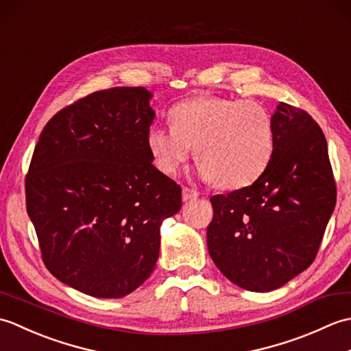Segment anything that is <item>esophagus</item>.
<instances>
[{"mask_svg":"<svg viewBox=\"0 0 351 351\" xmlns=\"http://www.w3.org/2000/svg\"><path fill=\"white\" fill-rule=\"evenodd\" d=\"M197 197H199V193L196 190H191V189H187V187L182 189V200H184V202H189V200L197 199Z\"/></svg>","mask_w":351,"mask_h":351,"instance_id":"1","label":"esophagus"}]
</instances>
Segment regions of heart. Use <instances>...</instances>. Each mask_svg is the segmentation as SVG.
I'll return each mask as SVG.
<instances>
[{
	"label": "heart",
	"instance_id": "heart-1",
	"mask_svg": "<svg viewBox=\"0 0 351 351\" xmlns=\"http://www.w3.org/2000/svg\"><path fill=\"white\" fill-rule=\"evenodd\" d=\"M170 122V128L151 126L146 136L164 175H175L195 146L199 176L235 190L255 182L273 158L274 119L259 102L199 96L171 108Z\"/></svg>",
	"mask_w": 351,
	"mask_h": 351
}]
</instances>
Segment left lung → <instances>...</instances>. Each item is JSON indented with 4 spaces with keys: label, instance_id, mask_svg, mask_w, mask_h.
I'll use <instances>...</instances> for the list:
<instances>
[{
    "label": "left lung",
    "instance_id": "1",
    "mask_svg": "<svg viewBox=\"0 0 351 351\" xmlns=\"http://www.w3.org/2000/svg\"><path fill=\"white\" fill-rule=\"evenodd\" d=\"M276 145L249 187L213 196L208 252L235 285L278 289L314 263L337 204L327 141L306 111L279 102Z\"/></svg>",
    "mask_w": 351,
    "mask_h": 351
}]
</instances>
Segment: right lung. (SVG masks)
I'll return each instance as SVG.
<instances>
[{
    "instance_id": "add662e5",
    "label": "right lung",
    "mask_w": 351,
    "mask_h": 351,
    "mask_svg": "<svg viewBox=\"0 0 351 351\" xmlns=\"http://www.w3.org/2000/svg\"><path fill=\"white\" fill-rule=\"evenodd\" d=\"M145 87L95 92L45 125L25 180L27 213L51 274L81 293L119 299L160 255L181 187L146 146L155 111Z\"/></svg>"
}]
</instances>
